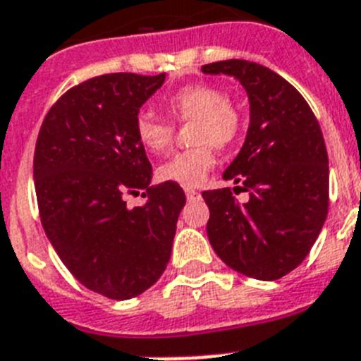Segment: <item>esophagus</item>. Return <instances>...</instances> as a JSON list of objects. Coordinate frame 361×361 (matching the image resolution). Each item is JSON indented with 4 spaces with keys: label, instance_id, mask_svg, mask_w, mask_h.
Listing matches in <instances>:
<instances>
[{
    "label": "esophagus",
    "instance_id": "1",
    "mask_svg": "<svg viewBox=\"0 0 361 361\" xmlns=\"http://www.w3.org/2000/svg\"><path fill=\"white\" fill-rule=\"evenodd\" d=\"M185 196H187V200H192V198H198L200 192L194 189H185Z\"/></svg>",
    "mask_w": 361,
    "mask_h": 361
}]
</instances>
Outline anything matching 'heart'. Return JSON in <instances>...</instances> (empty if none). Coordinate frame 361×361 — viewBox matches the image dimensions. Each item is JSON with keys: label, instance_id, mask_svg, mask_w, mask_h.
Returning a JSON list of instances; mask_svg holds the SVG:
<instances>
[{"label": "heart", "instance_id": "1", "mask_svg": "<svg viewBox=\"0 0 361 361\" xmlns=\"http://www.w3.org/2000/svg\"><path fill=\"white\" fill-rule=\"evenodd\" d=\"M165 109L176 121H192V149L178 152L158 167V180L181 187H200L216 163L214 147L227 149L241 134L243 118L224 92L205 83H192L172 92L165 99ZM137 142L150 154H163L171 147L174 127L152 111H142L134 121Z\"/></svg>", "mask_w": 361, "mask_h": 361}]
</instances>
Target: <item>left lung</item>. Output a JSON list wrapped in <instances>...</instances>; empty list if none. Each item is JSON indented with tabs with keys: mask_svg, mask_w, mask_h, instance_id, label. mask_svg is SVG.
<instances>
[{
	"mask_svg": "<svg viewBox=\"0 0 361 361\" xmlns=\"http://www.w3.org/2000/svg\"><path fill=\"white\" fill-rule=\"evenodd\" d=\"M203 74H227L249 96L243 147L225 169L231 189L205 190L207 236L228 267L256 280H278L309 255L329 209V158L324 134L303 96L271 68L227 59L203 65Z\"/></svg>",
	"mask_w": 361,
	"mask_h": 361,
	"instance_id": "1",
	"label": "left lung"
}]
</instances>
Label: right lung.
<instances>
[{"label": "right lung", "mask_w": 361, "mask_h": 361, "mask_svg": "<svg viewBox=\"0 0 361 361\" xmlns=\"http://www.w3.org/2000/svg\"><path fill=\"white\" fill-rule=\"evenodd\" d=\"M165 74L92 78L56 102L34 152V185L45 234L80 283L130 300L159 280L171 259L185 192L150 187L152 167L134 134L143 103ZM146 192L128 209L125 193Z\"/></svg>", "instance_id": "obj_1"}]
</instances>
